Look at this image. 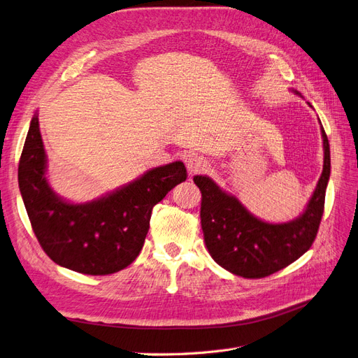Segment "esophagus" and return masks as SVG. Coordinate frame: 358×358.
<instances>
[{
  "instance_id": "1",
  "label": "esophagus",
  "mask_w": 358,
  "mask_h": 358,
  "mask_svg": "<svg viewBox=\"0 0 358 358\" xmlns=\"http://www.w3.org/2000/svg\"><path fill=\"white\" fill-rule=\"evenodd\" d=\"M185 164H187V169H188L189 173H201V171H204L206 169L209 167L208 159L200 157V155H191V157H188L187 161H185Z\"/></svg>"
}]
</instances>
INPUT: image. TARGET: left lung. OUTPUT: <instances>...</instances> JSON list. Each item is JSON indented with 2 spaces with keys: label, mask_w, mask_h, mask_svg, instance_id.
<instances>
[{
  "label": "left lung",
  "mask_w": 358,
  "mask_h": 358,
  "mask_svg": "<svg viewBox=\"0 0 358 358\" xmlns=\"http://www.w3.org/2000/svg\"><path fill=\"white\" fill-rule=\"evenodd\" d=\"M321 136L324 166L317 188L303 213L288 222L272 224L259 220L209 176H194V183L201 191L200 218L204 243L221 267L248 279L266 278L296 262L312 246L330 178V145L322 127Z\"/></svg>",
  "instance_id": "left-lung-1"
}]
</instances>
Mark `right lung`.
Here are the masks:
<instances>
[{"mask_svg":"<svg viewBox=\"0 0 358 358\" xmlns=\"http://www.w3.org/2000/svg\"><path fill=\"white\" fill-rule=\"evenodd\" d=\"M48 157L38 127L31 119L17 180L32 230L50 259L85 275H110L131 264L149 230L154 206L187 179L182 161L150 169L106 196L71 203L52 189Z\"/></svg>","mask_w":358,"mask_h":358,"instance_id":"add662e5","label":"right lung"}]
</instances>
